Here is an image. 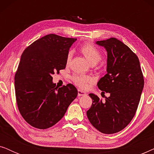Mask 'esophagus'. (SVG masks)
Wrapping results in <instances>:
<instances>
[{"mask_svg": "<svg viewBox=\"0 0 154 154\" xmlns=\"http://www.w3.org/2000/svg\"><path fill=\"white\" fill-rule=\"evenodd\" d=\"M86 93L83 90H78V96H84L85 95Z\"/></svg>", "mask_w": 154, "mask_h": 154, "instance_id": "1", "label": "esophagus"}]
</instances>
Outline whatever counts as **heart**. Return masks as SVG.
Masks as SVG:
<instances>
[{
	"label": "heart",
	"mask_w": 154,
	"mask_h": 154,
	"mask_svg": "<svg viewBox=\"0 0 154 154\" xmlns=\"http://www.w3.org/2000/svg\"><path fill=\"white\" fill-rule=\"evenodd\" d=\"M81 51L82 52L86 59L89 61L90 64L92 63H97L102 60V53L100 50L92 43H85L81 46ZM72 52L71 51L68 52L66 57V63L69 64L70 62ZM71 79L75 85L81 88L85 89L88 87V83L92 81V78L90 75L84 74H75L71 77Z\"/></svg>",
	"instance_id": "obj_1"
}]
</instances>
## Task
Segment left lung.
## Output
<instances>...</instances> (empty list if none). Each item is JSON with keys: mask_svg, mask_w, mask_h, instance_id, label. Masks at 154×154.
<instances>
[{"mask_svg": "<svg viewBox=\"0 0 154 154\" xmlns=\"http://www.w3.org/2000/svg\"><path fill=\"white\" fill-rule=\"evenodd\" d=\"M96 44L107 52V73L97 86L102 93L110 95L102 101L94 94H89L92 104L87 116L100 132L116 133L124 129L135 114L144 88V76L137 56L123 42L111 38Z\"/></svg>", "mask_w": 154, "mask_h": 154, "instance_id": "obj_1", "label": "left lung"}]
</instances>
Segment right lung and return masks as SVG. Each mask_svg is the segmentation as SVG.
Here are the masks:
<instances>
[{"instance_id":"right-lung-1","label":"right lung","mask_w":154,"mask_h":154,"mask_svg":"<svg viewBox=\"0 0 154 154\" xmlns=\"http://www.w3.org/2000/svg\"><path fill=\"white\" fill-rule=\"evenodd\" d=\"M75 41L48 34L28 46L21 56L14 75L17 104L33 127L47 129L55 125L78 95L74 85L58 88L52 76L65 69L67 54Z\"/></svg>"}]
</instances>
